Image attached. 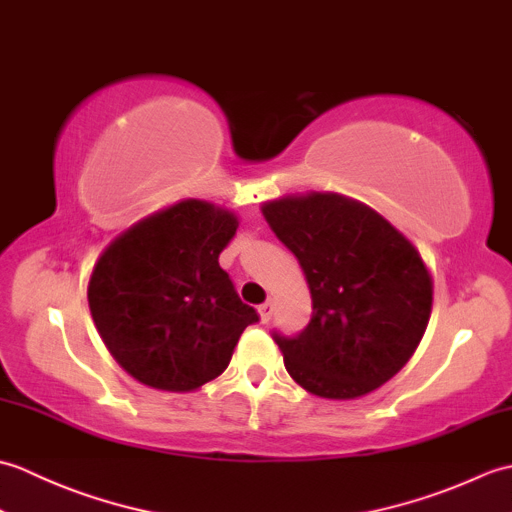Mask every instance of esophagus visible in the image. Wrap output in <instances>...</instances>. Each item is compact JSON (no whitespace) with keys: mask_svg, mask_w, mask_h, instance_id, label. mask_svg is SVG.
I'll use <instances>...</instances> for the list:
<instances>
[{"mask_svg":"<svg viewBox=\"0 0 512 512\" xmlns=\"http://www.w3.org/2000/svg\"><path fill=\"white\" fill-rule=\"evenodd\" d=\"M270 317H273V301H266L259 306V319H262V323H268Z\"/></svg>","mask_w":512,"mask_h":512,"instance_id":"1","label":"esophagus"}]
</instances>
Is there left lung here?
Wrapping results in <instances>:
<instances>
[{
    "instance_id": "8db88e82",
    "label": "left lung",
    "mask_w": 512,
    "mask_h": 512,
    "mask_svg": "<svg viewBox=\"0 0 512 512\" xmlns=\"http://www.w3.org/2000/svg\"><path fill=\"white\" fill-rule=\"evenodd\" d=\"M262 213L299 259L312 295L306 328L273 332L288 374L334 400L385 385L431 317L433 281L416 246L374 209L336 193L273 200Z\"/></svg>"
}]
</instances>
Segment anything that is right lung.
<instances>
[{"instance_id":"1","label":"right lung","mask_w":512,"mask_h":512,"mask_svg":"<svg viewBox=\"0 0 512 512\" xmlns=\"http://www.w3.org/2000/svg\"><path fill=\"white\" fill-rule=\"evenodd\" d=\"M237 217L184 200L145 217L103 250L88 301L96 330L127 374L165 391H193L231 363L259 321L220 257Z\"/></svg>"}]
</instances>
